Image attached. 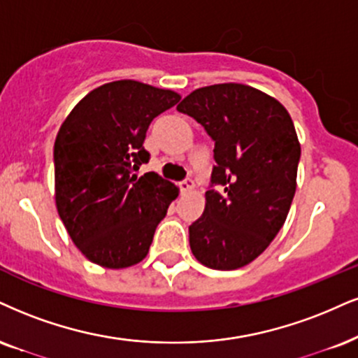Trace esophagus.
I'll list each match as a JSON object with an SVG mask.
<instances>
[{"mask_svg":"<svg viewBox=\"0 0 358 358\" xmlns=\"http://www.w3.org/2000/svg\"><path fill=\"white\" fill-rule=\"evenodd\" d=\"M179 189H180V192H191L192 189H194V180L192 179H184V180H180L179 182Z\"/></svg>","mask_w":358,"mask_h":358,"instance_id":"34e87169","label":"esophagus"}]
</instances>
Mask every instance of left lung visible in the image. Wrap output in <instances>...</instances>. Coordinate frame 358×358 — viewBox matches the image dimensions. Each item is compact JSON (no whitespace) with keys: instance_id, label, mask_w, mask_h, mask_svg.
<instances>
[{"instance_id":"obj_1","label":"left lung","mask_w":358,"mask_h":358,"mask_svg":"<svg viewBox=\"0 0 358 358\" xmlns=\"http://www.w3.org/2000/svg\"><path fill=\"white\" fill-rule=\"evenodd\" d=\"M178 111L214 141L206 209L189 226L194 257L215 271L244 267L267 249L292 204L301 159L292 119L272 96L237 83L199 87Z\"/></svg>"}]
</instances>
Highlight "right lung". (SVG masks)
Listing matches in <instances>:
<instances>
[{"label": "right lung", "mask_w": 358, "mask_h": 358, "mask_svg": "<svg viewBox=\"0 0 358 358\" xmlns=\"http://www.w3.org/2000/svg\"><path fill=\"white\" fill-rule=\"evenodd\" d=\"M171 90L122 79L86 94L55 141V197L66 231L86 259L106 268L143 260L157 224L179 189L149 161L145 132L152 119L178 104Z\"/></svg>", "instance_id": "right-lung-1"}]
</instances>
